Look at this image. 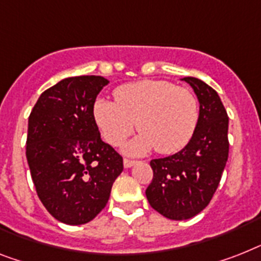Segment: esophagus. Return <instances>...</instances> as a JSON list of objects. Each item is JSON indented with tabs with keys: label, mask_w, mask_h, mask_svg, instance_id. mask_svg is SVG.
Wrapping results in <instances>:
<instances>
[{
	"label": "esophagus",
	"mask_w": 261,
	"mask_h": 261,
	"mask_svg": "<svg viewBox=\"0 0 261 261\" xmlns=\"http://www.w3.org/2000/svg\"><path fill=\"white\" fill-rule=\"evenodd\" d=\"M137 164V161L136 160H130V159H124V167L125 168H130L133 165Z\"/></svg>",
	"instance_id": "esophagus-1"
}]
</instances>
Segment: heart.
Instances as JSON below:
<instances>
[{
	"label": "heart",
	"mask_w": 261,
	"mask_h": 261,
	"mask_svg": "<svg viewBox=\"0 0 261 261\" xmlns=\"http://www.w3.org/2000/svg\"><path fill=\"white\" fill-rule=\"evenodd\" d=\"M116 101L100 98L93 118L108 144L121 145L136 126L141 130L129 143V153L156 148L161 154L184 149L199 125V101L187 88L161 80H143L115 90Z\"/></svg>",
	"instance_id": "1"
}]
</instances>
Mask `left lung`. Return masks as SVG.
<instances>
[{"label": "left lung", "instance_id": "left-lung-1", "mask_svg": "<svg viewBox=\"0 0 261 261\" xmlns=\"http://www.w3.org/2000/svg\"><path fill=\"white\" fill-rule=\"evenodd\" d=\"M182 81L199 98V125L184 149L150 161L153 178L145 191L150 206L172 220L191 219L210 204L229 152L228 115L216 90L195 77Z\"/></svg>", "mask_w": 261, "mask_h": 261}]
</instances>
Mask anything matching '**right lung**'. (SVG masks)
<instances>
[{"label": "right lung", "mask_w": 261, "mask_h": 261, "mask_svg": "<svg viewBox=\"0 0 261 261\" xmlns=\"http://www.w3.org/2000/svg\"><path fill=\"white\" fill-rule=\"evenodd\" d=\"M101 76L64 79L41 94L28 122L27 159L36 192L51 216L69 225L89 223L104 210L124 169L93 118Z\"/></svg>", "instance_id": "obj_1"}]
</instances>
